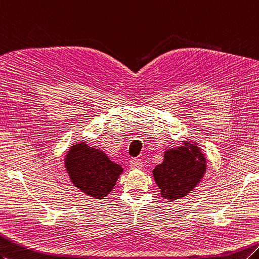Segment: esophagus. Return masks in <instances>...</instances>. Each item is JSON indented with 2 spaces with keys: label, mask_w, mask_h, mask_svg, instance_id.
<instances>
[{
  "label": "esophagus",
  "mask_w": 259,
  "mask_h": 259,
  "mask_svg": "<svg viewBox=\"0 0 259 259\" xmlns=\"http://www.w3.org/2000/svg\"><path fill=\"white\" fill-rule=\"evenodd\" d=\"M130 167L131 170H138L142 167V161L140 159H132L130 161Z\"/></svg>",
  "instance_id": "obj_1"
}]
</instances>
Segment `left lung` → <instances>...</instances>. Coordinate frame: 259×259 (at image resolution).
Wrapping results in <instances>:
<instances>
[{
	"label": "left lung",
	"instance_id": "left-lung-1",
	"mask_svg": "<svg viewBox=\"0 0 259 259\" xmlns=\"http://www.w3.org/2000/svg\"><path fill=\"white\" fill-rule=\"evenodd\" d=\"M206 158L197 143L183 141V146L164 151V159L153 169L154 181L162 197L169 202L188 195L206 172Z\"/></svg>",
	"mask_w": 259,
	"mask_h": 259
}]
</instances>
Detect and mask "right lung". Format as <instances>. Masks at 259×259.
<instances>
[{
    "mask_svg": "<svg viewBox=\"0 0 259 259\" xmlns=\"http://www.w3.org/2000/svg\"><path fill=\"white\" fill-rule=\"evenodd\" d=\"M65 167L70 182L82 193L102 200L116 185L121 165L112 162L101 150L85 141L71 146L65 155Z\"/></svg>",
    "mask_w": 259,
    "mask_h": 259,
    "instance_id": "obj_1",
    "label": "right lung"
}]
</instances>
